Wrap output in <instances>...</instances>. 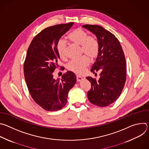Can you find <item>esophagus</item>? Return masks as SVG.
Here are the masks:
<instances>
[{
    "mask_svg": "<svg viewBox=\"0 0 149 149\" xmlns=\"http://www.w3.org/2000/svg\"><path fill=\"white\" fill-rule=\"evenodd\" d=\"M85 78L83 77H81V76H77V81H81L82 79H84Z\"/></svg>",
    "mask_w": 149,
    "mask_h": 149,
    "instance_id": "esophagus-1",
    "label": "esophagus"
}]
</instances>
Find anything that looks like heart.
<instances>
[{"instance_id": "b5f03b06", "label": "heart", "mask_w": 149, "mask_h": 149, "mask_svg": "<svg viewBox=\"0 0 149 149\" xmlns=\"http://www.w3.org/2000/svg\"><path fill=\"white\" fill-rule=\"evenodd\" d=\"M68 38L73 44L81 46V53L84 55L78 59H72L68 63L67 67L70 71L81 74L89 65L90 59L96 58L99 54L100 45L97 39L81 28H77L70 33ZM56 49L61 58L66 57L67 44L65 40L60 39L57 43Z\"/></svg>"}]
</instances>
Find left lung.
<instances>
[{"instance_id": "8db88e82", "label": "left lung", "mask_w": 149, "mask_h": 149, "mask_svg": "<svg viewBox=\"0 0 149 149\" xmlns=\"http://www.w3.org/2000/svg\"><path fill=\"white\" fill-rule=\"evenodd\" d=\"M99 42L100 51L91 69L93 73L101 72L98 81L91 77L86 78L91 88L87 93L89 101L98 107H106L117 100L126 81V61L118 39L110 32L97 25H84Z\"/></svg>"}]
</instances>
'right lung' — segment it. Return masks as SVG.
<instances>
[{
  "label": "right lung",
  "instance_id": "add662e5",
  "mask_svg": "<svg viewBox=\"0 0 149 149\" xmlns=\"http://www.w3.org/2000/svg\"><path fill=\"white\" fill-rule=\"evenodd\" d=\"M74 24H59L43 29L34 37L28 49L24 65L27 87L35 102L48 111L64 107L68 92L77 81L71 71L63 74L61 80L53 77V72L59 66L57 43ZM61 69L63 70L64 67Z\"/></svg>",
  "mask_w": 149,
  "mask_h": 149
}]
</instances>
